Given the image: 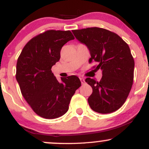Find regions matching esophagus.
<instances>
[{
	"label": "esophagus",
	"mask_w": 149,
	"mask_h": 149,
	"mask_svg": "<svg viewBox=\"0 0 149 149\" xmlns=\"http://www.w3.org/2000/svg\"><path fill=\"white\" fill-rule=\"evenodd\" d=\"M80 81H81V83L82 84H84V83H85V79L83 78H80Z\"/></svg>",
	"instance_id": "obj_1"
}]
</instances>
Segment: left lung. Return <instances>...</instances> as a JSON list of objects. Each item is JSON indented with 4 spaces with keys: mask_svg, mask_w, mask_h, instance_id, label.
Wrapping results in <instances>:
<instances>
[{
    "mask_svg": "<svg viewBox=\"0 0 149 149\" xmlns=\"http://www.w3.org/2000/svg\"><path fill=\"white\" fill-rule=\"evenodd\" d=\"M72 32L90 50L89 63L95 61L98 64L96 69L102 71L100 82L85 79L92 88L89 105L100 113L116 111L127 100L134 79V61L129 46L118 35L102 28L91 27Z\"/></svg>",
    "mask_w": 149,
    "mask_h": 149,
    "instance_id": "obj_1",
    "label": "left lung"
}]
</instances>
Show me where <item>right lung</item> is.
Here are the masks:
<instances>
[{
  "label": "right lung",
  "mask_w": 149,
  "mask_h": 149,
  "mask_svg": "<svg viewBox=\"0 0 149 149\" xmlns=\"http://www.w3.org/2000/svg\"><path fill=\"white\" fill-rule=\"evenodd\" d=\"M74 38L70 31H46L31 39L18 57L16 79L22 95L44 118L66 113L71 97L81 85L76 76L61 78L59 83L51 70L60 59L63 45Z\"/></svg>",
  "instance_id": "1"
}]
</instances>
